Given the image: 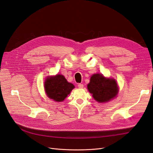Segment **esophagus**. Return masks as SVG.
Listing matches in <instances>:
<instances>
[{
    "label": "esophagus",
    "instance_id": "esophagus-1",
    "mask_svg": "<svg viewBox=\"0 0 153 153\" xmlns=\"http://www.w3.org/2000/svg\"><path fill=\"white\" fill-rule=\"evenodd\" d=\"M78 87L79 88H83V87H84V85H83L82 84H78Z\"/></svg>",
    "mask_w": 153,
    "mask_h": 153
}]
</instances>
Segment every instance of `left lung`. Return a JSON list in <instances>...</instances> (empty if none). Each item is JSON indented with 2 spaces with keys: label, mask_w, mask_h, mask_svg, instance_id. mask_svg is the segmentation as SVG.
Wrapping results in <instances>:
<instances>
[{
  "label": "left lung",
  "mask_w": 153,
  "mask_h": 153,
  "mask_svg": "<svg viewBox=\"0 0 153 153\" xmlns=\"http://www.w3.org/2000/svg\"><path fill=\"white\" fill-rule=\"evenodd\" d=\"M87 89L94 99L100 103L107 102L115 98L118 93L115 80L105 78L100 74H94L91 77Z\"/></svg>",
  "instance_id": "obj_1"
}]
</instances>
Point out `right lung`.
Masks as SVG:
<instances>
[{
    "label": "right lung",
    "mask_w": 153,
    "mask_h": 153,
    "mask_svg": "<svg viewBox=\"0 0 153 153\" xmlns=\"http://www.w3.org/2000/svg\"><path fill=\"white\" fill-rule=\"evenodd\" d=\"M74 88V85L69 83L61 75L48 77L45 82L47 95L50 99L57 102L64 101Z\"/></svg>",
    "instance_id": "add662e5"
}]
</instances>
